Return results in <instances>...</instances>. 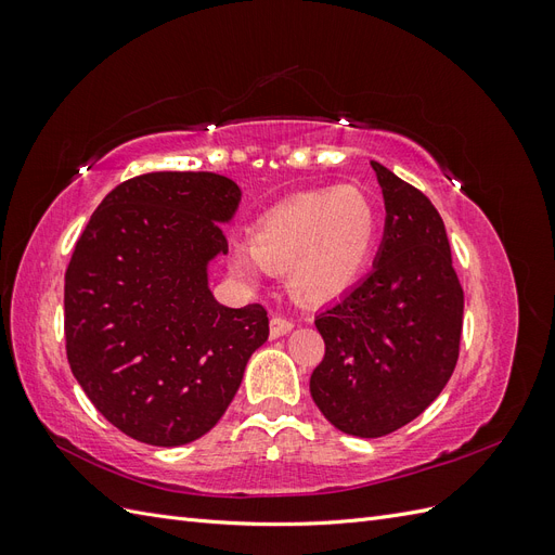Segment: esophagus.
<instances>
[{
  "instance_id": "1",
  "label": "esophagus",
  "mask_w": 555,
  "mask_h": 555,
  "mask_svg": "<svg viewBox=\"0 0 555 555\" xmlns=\"http://www.w3.org/2000/svg\"><path fill=\"white\" fill-rule=\"evenodd\" d=\"M294 328V324L289 322V319L284 317H273L271 322H268V331H271V338H282V335H287L289 331Z\"/></svg>"
}]
</instances>
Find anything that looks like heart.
Returning <instances> with one entry per match:
<instances>
[{"label":"heart","instance_id":"b5f03b06","mask_svg":"<svg viewBox=\"0 0 555 555\" xmlns=\"http://www.w3.org/2000/svg\"><path fill=\"white\" fill-rule=\"evenodd\" d=\"M379 233L375 198L357 184L294 196L268 210L233 251V268L251 280L259 268L284 275L287 292L324 306L354 287Z\"/></svg>","mask_w":555,"mask_h":555}]
</instances>
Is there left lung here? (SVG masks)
Returning a JSON list of instances; mask_svg holds the SVG:
<instances>
[{
	"label": "left lung",
	"mask_w": 555,
	"mask_h": 555,
	"mask_svg": "<svg viewBox=\"0 0 555 555\" xmlns=\"http://www.w3.org/2000/svg\"><path fill=\"white\" fill-rule=\"evenodd\" d=\"M384 194L373 271L314 319L326 351L310 377L314 405L354 438H382L442 393L459 361L463 287L440 212L371 162Z\"/></svg>",
	"instance_id": "obj_1"
}]
</instances>
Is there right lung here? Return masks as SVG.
<instances>
[{
    "label": "right lung",
    "mask_w": 555,
    "mask_h": 555,
    "mask_svg": "<svg viewBox=\"0 0 555 555\" xmlns=\"http://www.w3.org/2000/svg\"><path fill=\"white\" fill-rule=\"evenodd\" d=\"M238 204L224 176L145 173L117 184L80 233L64 275L66 359L133 440L180 447L206 435L268 340L259 304L227 308L208 287Z\"/></svg>",
    "instance_id": "add662e5"
}]
</instances>
